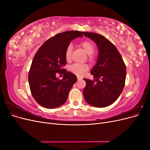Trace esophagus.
<instances>
[{
  "label": "esophagus",
  "instance_id": "34e87169",
  "mask_svg": "<svg viewBox=\"0 0 150 150\" xmlns=\"http://www.w3.org/2000/svg\"><path fill=\"white\" fill-rule=\"evenodd\" d=\"M77 79H78V81H79L81 79V78H80V77H77Z\"/></svg>",
  "mask_w": 150,
  "mask_h": 150
}]
</instances>
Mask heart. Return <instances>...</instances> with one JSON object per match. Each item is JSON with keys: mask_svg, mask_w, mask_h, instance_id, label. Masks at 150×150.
<instances>
[{"mask_svg": "<svg viewBox=\"0 0 150 150\" xmlns=\"http://www.w3.org/2000/svg\"><path fill=\"white\" fill-rule=\"evenodd\" d=\"M79 46L82 47L84 52L88 54V60L90 62H94L96 57L94 54L95 51V46L94 44L89 40H84L79 44ZM72 52V46L69 44L66 49L65 58L67 61L71 60ZM89 69V66L87 64H74L69 67V71L72 73L78 76H82Z\"/></svg>", "mask_w": 150, "mask_h": 150, "instance_id": "b5f03b06", "label": "heart"}]
</instances>
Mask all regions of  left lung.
Here are the masks:
<instances>
[{
	"instance_id": "1",
	"label": "left lung",
	"mask_w": 150,
	"mask_h": 150,
	"mask_svg": "<svg viewBox=\"0 0 150 150\" xmlns=\"http://www.w3.org/2000/svg\"><path fill=\"white\" fill-rule=\"evenodd\" d=\"M86 37L96 44L99 55L96 65L91 71L95 80L84 79L86 101L94 107L111 105L119 98L125 87L126 68L116 46L103 35L83 32Z\"/></svg>"
}]
</instances>
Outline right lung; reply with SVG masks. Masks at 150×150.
Segmentation results:
<instances>
[{
  "mask_svg": "<svg viewBox=\"0 0 150 150\" xmlns=\"http://www.w3.org/2000/svg\"><path fill=\"white\" fill-rule=\"evenodd\" d=\"M82 36L77 30L59 33L47 40L35 53L28 80L31 94L40 106L53 109L66 101L77 78L63 69L66 64L65 51L72 39ZM57 74H64L62 80L57 78Z\"/></svg>",
  "mask_w": 150,
  "mask_h": 150,
  "instance_id": "right-lung-1",
  "label": "right lung"
}]
</instances>
